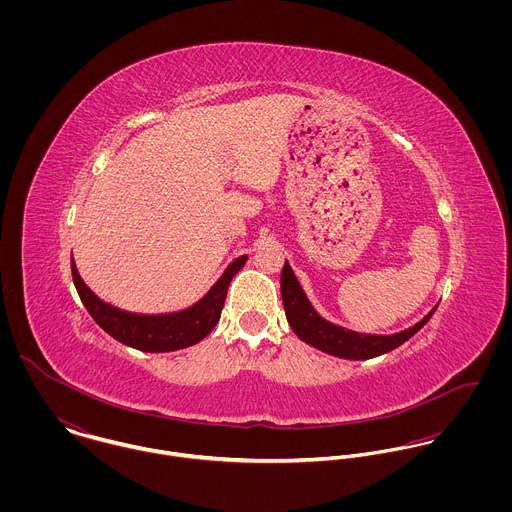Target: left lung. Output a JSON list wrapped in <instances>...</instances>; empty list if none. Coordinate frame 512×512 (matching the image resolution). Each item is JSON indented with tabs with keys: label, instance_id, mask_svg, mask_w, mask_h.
Wrapping results in <instances>:
<instances>
[{
	"label": "left lung",
	"instance_id": "obj_1",
	"mask_svg": "<svg viewBox=\"0 0 512 512\" xmlns=\"http://www.w3.org/2000/svg\"><path fill=\"white\" fill-rule=\"evenodd\" d=\"M280 284H282V301H284L286 317L292 325L293 333L307 345H311L323 353L343 357V359H357V361L372 359V357H378L382 353H388V351L400 347L414 333H418L436 311V307H434L420 323H416L414 327L400 331L396 335H365V333H355V331H349L345 327L325 321L311 307V303L301 290L288 260L284 264Z\"/></svg>",
	"mask_w": 512,
	"mask_h": 512
}]
</instances>
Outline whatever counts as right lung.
Returning <instances> with one entry per match:
<instances>
[{"instance_id":"1","label":"right lung","mask_w":512,"mask_h":512,"mask_svg":"<svg viewBox=\"0 0 512 512\" xmlns=\"http://www.w3.org/2000/svg\"><path fill=\"white\" fill-rule=\"evenodd\" d=\"M248 256L236 258L226 272L220 276L219 282L211 288L201 301L193 307L167 313V315H140L118 309L106 301H102L96 293L92 292L80 278L76 264L71 258L74 286L80 295V301L92 315V319L114 339L134 349L147 351V353H165L191 347L205 339L215 325L219 323L220 311L226 299L228 284L232 282L234 274L246 264Z\"/></svg>"}]
</instances>
